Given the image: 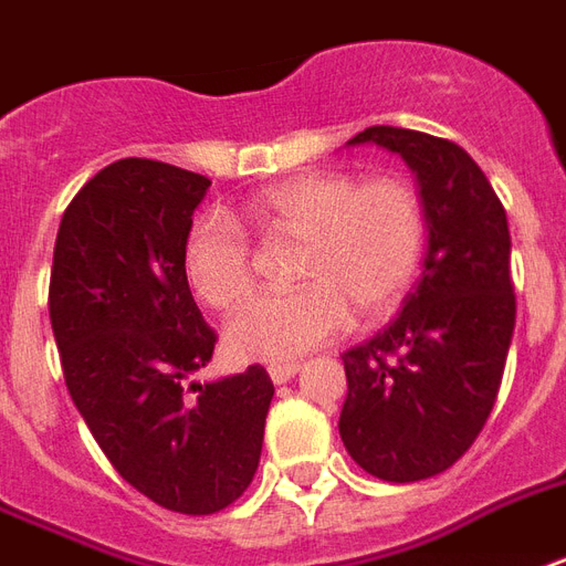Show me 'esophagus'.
Returning <instances> with one entry per match:
<instances>
[{
	"label": "esophagus",
	"mask_w": 566,
	"mask_h": 566,
	"mask_svg": "<svg viewBox=\"0 0 566 566\" xmlns=\"http://www.w3.org/2000/svg\"><path fill=\"white\" fill-rule=\"evenodd\" d=\"M266 374H270V379H273L275 386H282V382H287V379H293L300 374V361H275V365L266 368Z\"/></svg>",
	"instance_id": "34e87169"
}]
</instances>
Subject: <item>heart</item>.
Wrapping results in <instances>:
<instances>
[{
  "label": "heart",
  "mask_w": 566,
  "mask_h": 566,
  "mask_svg": "<svg viewBox=\"0 0 566 566\" xmlns=\"http://www.w3.org/2000/svg\"><path fill=\"white\" fill-rule=\"evenodd\" d=\"M254 219L270 234L302 237L291 293L254 300L228 326L237 359L284 361L338 335L359 308L365 321L395 312L424 254V205L403 178L359 180L312 171L254 198ZM189 287L216 312H231L254 291V252L231 216L207 213L184 243Z\"/></svg>",
  "instance_id": "obj_1"
}]
</instances>
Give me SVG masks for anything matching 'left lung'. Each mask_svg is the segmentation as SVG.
Returning a JSON list of instances; mask_svg holds the SVG:
<instances>
[{"instance_id": "8db88e82", "label": "left lung", "mask_w": 566, "mask_h": 566, "mask_svg": "<svg viewBox=\"0 0 566 566\" xmlns=\"http://www.w3.org/2000/svg\"><path fill=\"white\" fill-rule=\"evenodd\" d=\"M400 154L424 205L427 254L416 291L386 329L344 353L340 442L374 478L412 484L446 472L493 412L516 296L502 201L460 145L403 127H368Z\"/></svg>"}]
</instances>
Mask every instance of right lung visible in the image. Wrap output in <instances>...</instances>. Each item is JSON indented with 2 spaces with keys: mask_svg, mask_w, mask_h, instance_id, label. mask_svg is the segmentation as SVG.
Here are the masks:
<instances>
[{
  "mask_svg": "<svg viewBox=\"0 0 566 566\" xmlns=\"http://www.w3.org/2000/svg\"><path fill=\"white\" fill-rule=\"evenodd\" d=\"M207 187L157 159L112 163L64 210L50 275L64 382L94 442L129 486L189 516L252 484L275 391L261 365L192 379L216 347L184 273Z\"/></svg>",
  "mask_w": 566,
  "mask_h": 566,
  "instance_id": "obj_1",
  "label": "right lung"
}]
</instances>
